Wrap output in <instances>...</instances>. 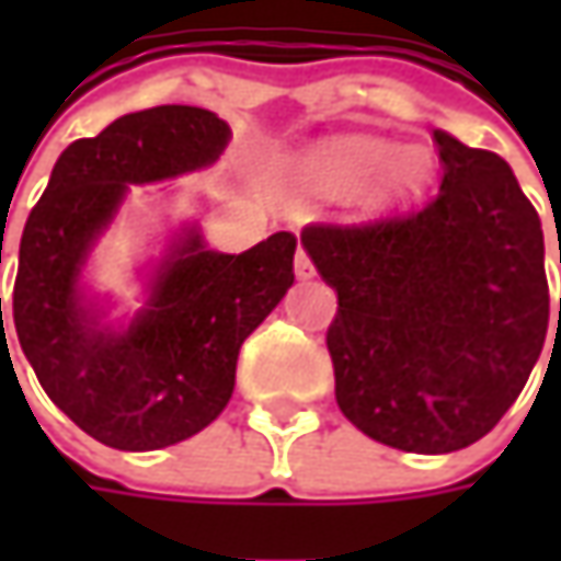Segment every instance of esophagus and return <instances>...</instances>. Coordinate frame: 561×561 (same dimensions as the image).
I'll return each mask as SVG.
<instances>
[{
  "mask_svg": "<svg viewBox=\"0 0 561 561\" xmlns=\"http://www.w3.org/2000/svg\"><path fill=\"white\" fill-rule=\"evenodd\" d=\"M293 271H296V277H299V280H312V277H314L312 259L306 255V249H302V247L296 249V259H293Z\"/></svg>",
  "mask_w": 561,
  "mask_h": 561,
  "instance_id": "esophagus-1",
  "label": "esophagus"
}]
</instances>
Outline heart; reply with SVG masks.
I'll return each instance as SVG.
<instances>
[{
    "mask_svg": "<svg viewBox=\"0 0 561 561\" xmlns=\"http://www.w3.org/2000/svg\"><path fill=\"white\" fill-rule=\"evenodd\" d=\"M387 156V146L377 140H340L324 146L312 159L314 184L324 193H356L375 178V171ZM431 156L424 149H402L397 159L383 168L380 186L390 196H402L427 181Z\"/></svg>",
    "mask_w": 561,
    "mask_h": 561,
    "instance_id": "b5f03b06",
    "label": "heart"
}]
</instances>
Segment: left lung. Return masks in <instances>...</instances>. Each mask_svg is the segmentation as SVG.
Listing matches in <instances>:
<instances>
[{"instance_id": "left-lung-1", "label": "left lung", "mask_w": 561, "mask_h": 561, "mask_svg": "<svg viewBox=\"0 0 561 561\" xmlns=\"http://www.w3.org/2000/svg\"><path fill=\"white\" fill-rule=\"evenodd\" d=\"M434 142L443 184L431 203L302 230L336 290V405L362 434L405 453H453L493 431L550 324L543 227L512 168L443 130Z\"/></svg>"}]
</instances>
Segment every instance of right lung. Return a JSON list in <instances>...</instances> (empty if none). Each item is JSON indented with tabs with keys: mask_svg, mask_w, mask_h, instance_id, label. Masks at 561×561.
Here are the masks:
<instances>
[{
	"mask_svg": "<svg viewBox=\"0 0 561 561\" xmlns=\"http://www.w3.org/2000/svg\"><path fill=\"white\" fill-rule=\"evenodd\" d=\"M227 137L225 121L196 105L124 115L58 156L24 225L11 293L21 350L55 405L105 446L162 449L208 427L233 393L243 340L290 290L296 237L287 230L240 255L186 233L127 334L96 331L80 306L83 255L127 184L211 164Z\"/></svg>",
	"mask_w": 561,
	"mask_h": 561,
	"instance_id": "1",
	"label": "right lung"
}]
</instances>
